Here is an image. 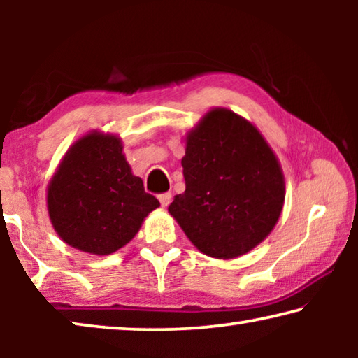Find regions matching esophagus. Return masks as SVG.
I'll use <instances>...</instances> for the list:
<instances>
[{"instance_id":"esophagus-1","label":"esophagus","mask_w":358,"mask_h":358,"mask_svg":"<svg viewBox=\"0 0 358 358\" xmlns=\"http://www.w3.org/2000/svg\"><path fill=\"white\" fill-rule=\"evenodd\" d=\"M157 199H159V202H161V205L162 207H169V203L172 202V194L171 192H164V194H159V196H157Z\"/></svg>"}]
</instances>
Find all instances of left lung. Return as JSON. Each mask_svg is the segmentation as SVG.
Instances as JSON below:
<instances>
[{"label":"left lung","mask_w":358,"mask_h":358,"mask_svg":"<svg viewBox=\"0 0 358 358\" xmlns=\"http://www.w3.org/2000/svg\"><path fill=\"white\" fill-rule=\"evenodd\" d=\"M186 189L169 213L199 251L235 259L268 237L286 183L280 161L251 121L215 107L186 134Z\"/></svg>","instance_id":"left-lung-1"}]
</instances>
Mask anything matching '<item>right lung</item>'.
<instances>
[{
	"mask_svg": "<svg viewBox=\"0 0 358 358\" xmlns=\"http://www.w3.org/2000/svg\"><path fill=\"white\" fill-rule=\"evenodd\" d=\"M159 201L145 192L117 134L92 131L71 145L47 186L48 217L78 251L108 256L136 237Z\"/></svg>",
	"mask_w": 358,
	"mask_h": 358,
	"instance_id": "1",
	"label": "right lung"
}]
</instances>
